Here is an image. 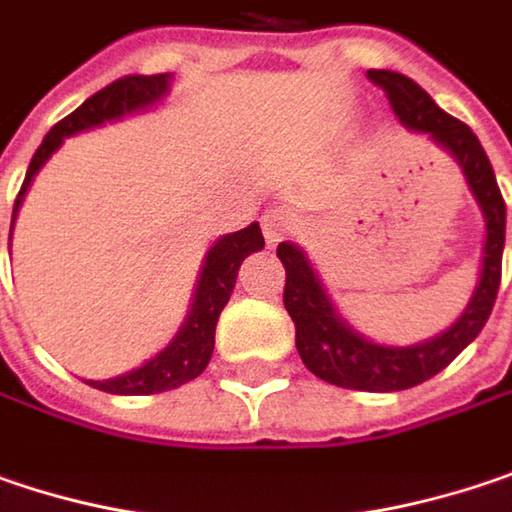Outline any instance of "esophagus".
Returning <instances> with one entry per match:
<instances>
[{
  "label": "esophagus",
  "mask_w": 512,
  "mask_h": 512,
  "mask_svg": "<svg viewBox=\"0 0 512 512\" xmlns=\"http://www.w3.org/2000/svg\"><path fill=\"white\" fill-rule=\"evenodd\" d=\"M297 224H300V215L291 206H274L262 215V230H265L268 244H276L291 233H297Z\"/></svg>",
  "instance_id": "obj_1"
}]
</instances>
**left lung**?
Segmentation results:
<instances>
[{"mask_svg": "<svg viewBox=\"0 0 512 512\" xmlns=\"http://www.w3.org/2000/svg\"><path fill=\"white\" fill-rule=\"evenodd\" d=\"M367 78L387 92L390 107L402 125L428 133L437 145H443L455 157L466 174L472 195L481 203V212L487 221L484 268H481V282H478L469 306L457 317L452 329H446L443 335L417 344V347H379V344H370L361 335H355L332 309L320 279L311 271L306 253L288 241H282L276 247V256L285 265L282 303L294 320L297 352H300L303 364L323 382L349 387V390L390 393V390H408L414 384H422L425 379L437 376L484 329L495 306L498 282H501L507 209H504L501 189L495 183L493 165L469 125H463L460 119L440 110L431 101V95L402 72L370 69Z\"/></svg>", "mask_w": 512, "mask_h": 512, "instance_id": "obj_1", "label": "left lung"}]
</instances>
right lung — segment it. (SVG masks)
Wrapping results in <instances>:
<instances>
[{
	"mask_svg": "<svg viewBox=\"0 0 512 512\" xmlns=\"http://www.w3.org/2000/svg\"><path fill=\"white\" fill-rule=\"evenodd\" d=\"M168 90V72L165 75H125L113 84H107L104 90L90 95L75 113H69L66 119H60L55 128L46 133L43 145L37 148V154L31 157L28 174L22 180L17 201H14V218H17L22 195L31 186V177L40 171V165L52 157V151L60 148V142L78 130L95 128L101 122L119 119L130 110L148 107L157 98H163ZM14 218H11V230H14ZM265 247V236L259 230V224H250L238 233L224 236L209 253L203 262L201 279L195 288V303L192 311L183 323V329L177 332V338L168 347L154 355L148 364H142L139 370L125 373L119 379H107V382H90L92 387L104 390V393H119V396H148V393H163V390H174L180 384L198 379L215 349V326L221 309L227 306L233 288H236V276L241 262Z\"/></svg>",
	"mask_w": 512,
	"mask_h": 512,
	"instance_id": "add662e5",
	"label": "right lung"
}]
</instances>
